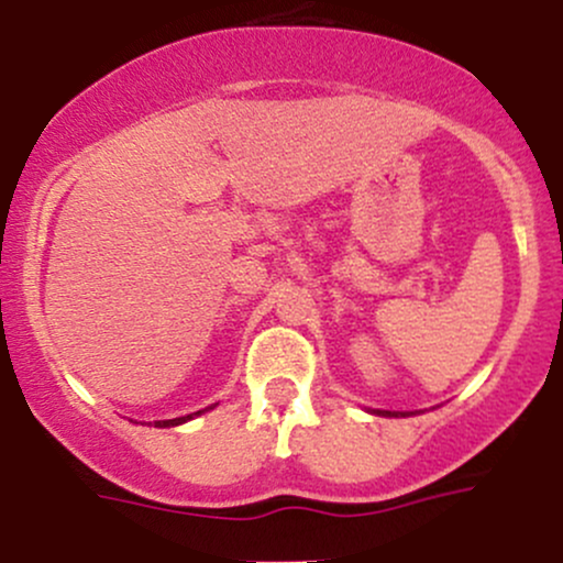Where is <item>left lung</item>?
<instances>
[{
    "label": "left lung",
    "instance_id": "left-lung-1",
    "mask_svg": "<svg viewBox=\"0 0 563 563\" xmlns=\"http://www.w3.org/2000/svg\"><path fill=\"white\" fill-rule=\"evenodd\" d=\"M378 412H384V416H394V412H389V410H378Z\"/></svg>",
    "mask_w": 563,
    "mask_h": 563
}]
</instances>
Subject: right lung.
<instances>
[{"instance_id": "1", "label": "right lung", "mask_w": 563, "mask_h": 563, "mask_svg": "<svg viewBox=\"0 0 563 563\" xmlns=\"http://www.w3.org/2000/svg\"><path fill=\"white\" fill-rule=\"evenodd\" d=\"M198 412H203V410H198ZM198 412H190V416H179V418H169V421H156V426H158V429H166V426H179V423L190 421V418L198 416Z\"/></svg>"}]
</instances>
